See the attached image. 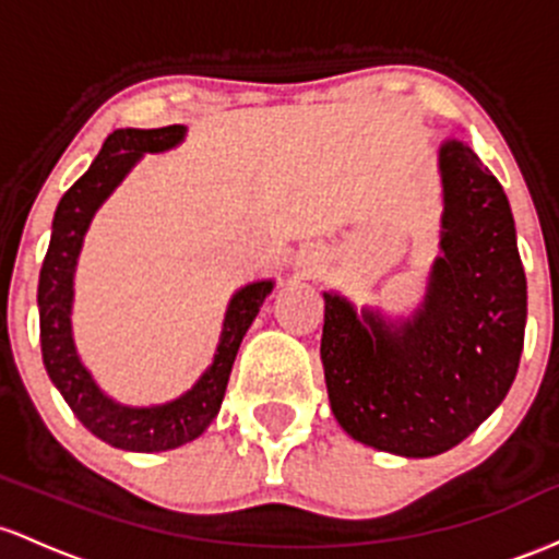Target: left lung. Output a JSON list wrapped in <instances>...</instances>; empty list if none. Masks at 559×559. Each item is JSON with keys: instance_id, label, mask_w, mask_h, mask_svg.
<instances>
[{"instance_id": "left-lung-1", "label": "left lung", "mask_w": 559, "mask_h": 559, "mask_svg": "<svg viewBox=\"0 0 559 559\" xmlns=\"http://www.w3.org/2000/svg\"><path fill=\"white\" fill-rule=\"evenodd\" d=\"M441 253L412 313L324 290L332 415L354 441L406 460L443 454L504 401L523 354L525 272L504 190L462 140L438 147Z\"/></svg>"}]
</instances>
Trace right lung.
I'll list each match as a JSON object with an SVG mask.
<instances>
[{"label":"right lung","mask_w":559,"mask_h":559,"mask_svg":"<svg viewBox=\"0 0 559 559\" xmlns=\"http://www.w3.org/2000/svg\"><path fill=\"white\" fill-rule=\"evenodd\" d=\"M187 127L163 129H118L105 140L90 171L62 195L52 218L47 255L39 274V324L41 356L49 380L68 401L73 415L99 441L123 451H168L203 436L222 409L231 364L240 350L242 337L261 304L274 290V280H255L235 290L224 311L222 335L216 354L190 391L163 404L131 406L121 404L99 388L73 337V298H76V266L84 237L92 227L94 213L103 209L116 187L129 177L144 153H166L179 147Z\"/></svg>","instance_id":"1"}]
</instances>
